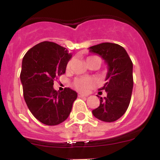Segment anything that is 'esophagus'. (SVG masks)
Instances as JSON below:
<instances>
[{"label": "esophagus", "mask_w": 160, "mask_h": 160, "mask_svg": "<svg viewBox=\"0 0 160 160\" xmlns=\"http://www.w3.org/2000/svg\"><path fill=\"white\" fill-rule=\"evenodd\" d=\"M88 95L86 94H83V93H78V97L79 98H84V97H87Z\"/></svg>", "instance_id": "esophagus-1"}]
</instances>
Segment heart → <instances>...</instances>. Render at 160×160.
I'll use <instances>...</instances> for the list:
<instances>
[{"label":"heart","mask_w":160,"mask_h":160,"mask_svg":"<svg viewBox=\"0 0 160 160\" xmlns=\"http://www.w3.org/2000/svg\"><path fill=\"white\" fill-rule=\"evenodd\" d=\"M93 59H99L101 61V59H99L97 56H90V57L87 58L86 61L87 63L90 62V61L93 60ZM71 62H69L68 64H67V69H69L70 67ZM94 85V82L92 79L90 78H87V77H81V78H77L74 80L73 83H72V86L75 89L80 92H88V90L91 89L92 88Z\"/></svg>","instance_id":"1"}]
</instances>
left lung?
Returning a JSON list of instances; mask_svg holds the SVG:
<instances>
[{"label":"left lung","mask_w":160,"mask_h":160,"mask_svg":"<svg viewBox=\"0 0 160 160\" xmlns=\"http://www.w3.org/2000/svg\"><path fill=\"white\" fill-rule=\"evenodd\" d=\"M89 49L91 52L100 55L108 66L106 83L99 89L105 90L107 97L101 98L99 107L92 113L103 122H114L125 114L130 104L133 88V64L126 50L115 43H101Z\"/></svg>","instance_id":"left-lung-1"}]
</instances>
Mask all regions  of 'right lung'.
Segmentation results:
<instances>
[{"label": "right lung", "instance_id": "add662e5", "mask_svg": "<svg viewBox=\"0 0 160 160\" xmlns=\"http://www.w3.org/2000/svg\"><path fill=\"white\" fill-rule=\"evenodd\" d=\"M72 55L66 48L42 42L30 49L22 59L20 78L25 103L34 117L46 125L62 123L70 115L77 92L53 88L55 79L65 73Z\"/></svg>", "mask_w": 160, "mask_h": 160}]
</instances>
